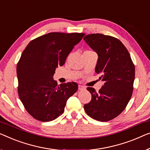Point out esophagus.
Masks as SVG:
<instances>
[{
	"mask_svg": "<svg viewBox=\"0 0 150 150\" xmlns=\"http://www.w3.org/2000/svg\"><path fill=\"white\" fill-rule=\"evenodd\" d=\"M78 89H79V90L82 91V90H84V89H86V88H85L84 86H81V85H79V86H78Z\"/></svg>",
	"mask_w": 150,
	"mask_h": 150,
	"instance_id": "34e87169",
	"label": "esophagus"
}]
</instances>
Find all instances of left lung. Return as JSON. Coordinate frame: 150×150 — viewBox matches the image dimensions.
Wrapping results in <instances>:
<instances>
[{
	"label": "left lung",
	"instance_id": "8db88e82",
	"mask_svg": "<svg viewBox=\"0 0 150 150\" xmlns=\"http://www.w3.org/2000/svg\"><path fill=\"white\" fill-rule=\"evenodd\" d=\"M83 40L97 53L95 71L104 85L99 91L88 87L91 100L84 105L89 117L99 121L113 119L125 110L133 90L135 66L123 44L115 38L101 33L86 35Z\"/></svg>",
	"mask_w": 150,
	"mask_h": 150
}]
</instances>
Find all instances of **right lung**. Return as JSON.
<instances>
[{
    "label": "right lung",
    "mask_w": 150,
    "mask_h": 150,
    "mask_svg": "<svg viewBox=\"0 0 150 150\" xmlns=\"http://www.w3.org/2000/svg\"><path fill=\"white\" fill-rule=\"evenodd\" d=\"M84 35L49 33L31 41L23 50L17 66L18 93L26 110L35 119L42 122L56 119L77 91V83L58 85L53 76Z\"/></svg>",
    "instance_id": "right-lung-1"
}]
</instances>
